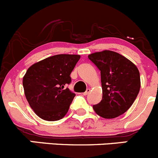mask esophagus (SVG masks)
I'll use <instances>...</instances> for the list:
<instances>
[{
    "label": "esophagus",
    "instance_id": "esophagus-1",
    "mask_svg": "<svg viewBox=\"0 0 158 158\" xmlns=\"http://www.w3.org/2000/svg\"><path fill=\"white\" fill-rule=\"evenodd\" d=\"M89 92H90V89H87L86 91H85V92L83 93V95H87L89 93Z\"/></svg>",
    "mask_w": 158,
    "mask_h": 158
}]
</instances>
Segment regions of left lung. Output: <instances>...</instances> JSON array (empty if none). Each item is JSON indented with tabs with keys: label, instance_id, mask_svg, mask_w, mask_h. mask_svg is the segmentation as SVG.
<instances>
[{
	"label": "left lung",
	"instance_id": "obj_1",
	"mask_svg": "<svg viewBox=\"0 0 158 158\" xmlns=\"http://www.w3.org/2000/svg\"><path fill=\"white\" fill-rule=\"evenodd\" d=\"M88 57L101 71L102 98L94 105V111L104 118H114L124 114L140 91L141 79L137 66L111 50L94 52Z\"/></svg>",
	"mask_w": 158,
	"mask_h": 158
}]
</instances>
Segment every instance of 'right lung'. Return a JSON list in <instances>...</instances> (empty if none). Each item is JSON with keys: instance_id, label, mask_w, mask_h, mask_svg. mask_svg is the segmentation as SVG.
Returning a JSON list of instances; mask_svg holds the SVG:
<instances>
[{"instance_id": "right-lung-1", "label": "right lung", "mask_w": 158, "mask_h": 158, "mask_svg": "<svg viewBox=\"0 0 158 158\" xmlns=\"http://www.w3.org/2000/svg\"><path fill=\"white\" fill-rule=\"evenodd\" d=\"M79 55L59 54L34 63L23 78L27 100L40 118L49 122L63 118L76 94L68 88L72 71Z\"/></svg>"}]
</instances>
